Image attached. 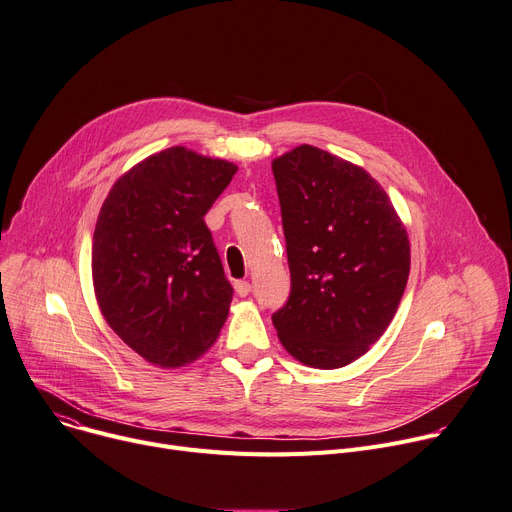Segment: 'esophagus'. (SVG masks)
Here are the masks:
<instances>
[{"label": "esophagus", "instance_id": "34e87169", "mask_svg": "<svg viewBox=\"0 0 512 512\" xmlns=\"http://www.w3.org/2000/svg\"><path fill=\"white\" fill-rule=\"evenodd\" d=\"M252 291V285L248 281H235V293L240 297H248Z\"/></svg>", "mask_w": 512, "mask_h": 512}]
</instances>
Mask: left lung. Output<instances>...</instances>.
Returning <instances> with one entry per match:
<instances>
[{
    "label": "left lung",
    "mask_w": 512,
    "mask_h": 512,
    "mask_svg": "<svg viewBox=\"0 0 512 512\" xmlns=\"http://www.w3.org/2000/svg\"><path fill=\"white\" fill-rule=\"evenodd\" d=\"M291 295L272 316L299 363L340 369L363 357L396 316L410 274L408 231L361 166L299 145L272 160Z\"/></svg>",
    "instance_id": "8db88e82"
}]
</instances>
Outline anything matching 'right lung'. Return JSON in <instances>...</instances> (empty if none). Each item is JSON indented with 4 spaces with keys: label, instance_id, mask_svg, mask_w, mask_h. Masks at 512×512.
<instances>
[{
    "label": "right lung",
    "instance_id": "add662e5",
    "mask_svg": "<svg viewBox=\"0 0 512 512\" xmlns=\"http://www.w3.org/2000/svg\"><path fill=\"white\" fill-rule=\"evenodd\" d=\"M238 166L186 147L145 157L100 209L92 281L106 324L147 363L178 369L213 346L233 289L205 215Z\"/></svg>",
    "mask_w": 512,
    "mask_h": 512
}]
</instances>
